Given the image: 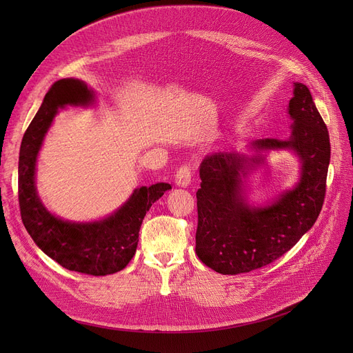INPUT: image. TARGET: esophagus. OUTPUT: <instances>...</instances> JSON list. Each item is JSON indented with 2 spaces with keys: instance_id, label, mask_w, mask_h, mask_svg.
<instances>
[{
  "instance_id": "obj_1",
  "label": "esophagus",
  "mask_w": 353,
  "mask_h": 353,
  "mask_svg": "<svg viewBox=\"0 0 353 353\" xmlns=\"http://www.w3.org/2000/svg\"><path fill=\"white\" fill-rule=\"evenodd\" d=\"M190 180H192V169L189 164H184L177 170L174 181L179 188H188L190 184Z\"/></svg>"
}]
</instances>
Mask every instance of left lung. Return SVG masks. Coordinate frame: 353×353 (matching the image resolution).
Segmentation results:
<instances>
[{
	"label": "left lung",
	"mask_w": 353,
	"mask_h": 353,
	"mask_svg": "<svg viewBox=\"0 0 353 353\" xmlns=\"http://www.w3.org/2000/svg\"><path fill=\"white\" fill-rule=\"evenodd\" d=\"M288 113L292 119L289 139L256 140L249 145L252 154L219 152L200 164L196 253L214 272L239 274L272 263L299 242L322 210L330 143L305 84L293 83ZM270 150H292L300 157V181L266 207H250L245 179L264 163L263 152Z\"/></svg>",
	"instance_id": "obj_1"
}]
</instances>
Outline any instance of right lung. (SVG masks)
Returning <instances> with one entry per match:
<instances>
[{
  "instance_id": "right-lung-1",
  "label": "right lung",
  "mask_w": 353,
  "mask_h": 353,
  "mask_svg": "<svg viewBox=\"0 0 353 353\" xmlns=\"http://www.w3.org/2000/svg\"><path fill=\"white\" fill-rule=\"evenodd\" d=\"M92 99V91L80 80H60L48 90L21 141L18 201L28 234L52 261L72 272L105 276L123 270L132 261L145 213L172 186L169 183L141 186L113 214L87 223L63 220L46 209L35 188V164L44 137L59 108L90 104Z\"/></svg>"
}]
</instances>
